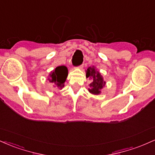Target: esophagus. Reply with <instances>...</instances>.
Here are the masks:
<instances>
[{"instance_id": "obj_1", "label": "esophagus", "mask_w": 155, "mask_h": 155, "mask_svg": "<svg viewBox=\"0 0 155 155\" xmlns=\"http://www.w3.org/2000/svg\"><path fill=\"white\" fill-rule=\"evenodd\" d=\"M83 67H84V64H81V65H80L79 66V68H82Z\"/></svg>"}]
</instances>
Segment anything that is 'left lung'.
Returning <instances> with one entry per match:
<instances>
[{"mask_svg":"<svg viewBox=\"0 0 155 155\" xmlns=\"http://www.w3.org/2000/svg\"><path fill=\"white\" fill-rule=\"evenodd\" d=\"M87 78H90L92 81L90 84L89 91L92 94L98 95L101 90L105 86V81L98 71H96L95 68H88L86 72Z\"/></svg>","mask_w":155,"mask_h":155,"instance_id":"obj_1","label":"left lung"}]
</instances>
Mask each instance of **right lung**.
I'll return each instance as SVG.
<instances>
[{"mask_svg": "<svg viewBox=\"0 0 155 155\" xmlns=\"http://www.w3.org/2000/svg\"><path fill=\"white\" fill-rule=\"evenodd\" d=\"M68 76V68L64 65L58 66L49 74V80L57 89H62Z\"/></svg>", "mask_w": 155, "mask_h": 155, "instance_id": "add662e5", "label": "right lung"}]
</instances>
